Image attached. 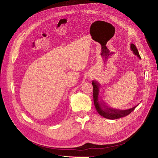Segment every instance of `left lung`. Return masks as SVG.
I'll return each mask as SVG.
<instances>
[{
	"instance_id": "obj_1",
	"label": "left lung",
	"mask_w": 158,
	"mask_h": 158,
	"mask_svg": "<svg viewBox=\"0 0 158 158\" xmlns=\"http://www.w3.org/2000/svg\"><path fill=\"white\" fill-rule=\"evenodd\" d=\"M131 49L135 55H136L139 59H141V57L138 53V49L136 48V46L134 44H131ZM92 85L94 87L93 95H94V101L95 107L98 114L102 116L103 117L107 119H111V120L120 118L122 117H126V116L130 114L132 111H133L135 109L136 106L126 110H115V109L111 108V107H107V106L104 105V102H102L101 101L100 97H99V86L97 84V82H95V81H93Z\"/></svg>"
}]
</instances>
